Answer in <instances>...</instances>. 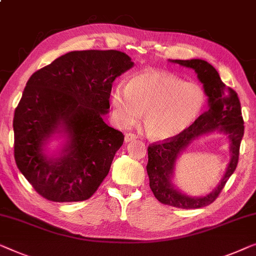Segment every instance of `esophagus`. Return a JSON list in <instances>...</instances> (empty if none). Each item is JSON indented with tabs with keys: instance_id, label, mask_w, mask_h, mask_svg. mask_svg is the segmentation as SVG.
<instances>
[{
	"instance_id": "obj_1",
	"label": "esophagus",
	"mask_w": 256,
	"mask_h": 256,
	"mask_svg": "<svg viewBox=\"0 0 256 256\" xmlns=\"http://www.w3.org/2000/svg\"><path fill=\"white\" fill-rule=\"evenodd\" d=\"M136 138H137L136 135L132 134V132H127V134L124 135V142H126V143L130 142V140H136Z\"/></svg>"
}]
</instances>
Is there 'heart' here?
I'll list each match as a JSON object with an SVG mask.
<instances>
[{"label": "heart", "instance_id": "1", "mask_svg": "<svg viewBox=\"0 0 256 256\" xmlns=\"http://www.w3.org/2000/svg\"><path fill=\"white\" fill-rule=\"evenodd\" d=\"M110 104L119 127H132L144 112L148 136L162 140L179 136L190 127L204 107L206 94L198 83L148 69L132 76L126 88H114Z\"/></svg>", "mask_w": 256, "mask_h": 256}]
</instances>
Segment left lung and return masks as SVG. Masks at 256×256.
<instances>
[{"mask_svg":"<svg viewBox=\"0 0 256 256\" xmlns=\"http://www.w3.org/2000/svg\"><path fill=\"white\" fill-rule=\"evenodd\" d=\"M198 74L208 97V110L188 127L182 134L166 140L162 143H154L148 148L146 172L150 180V188L154 198L162 202L181 209H196L209 206L218 198L228 178L238 165L239 149L244 136V120L238 94L231 88L222 82L220 74L212 66L201 58L192 60H170ZM218 131L228 136L232 159L227 172L216 188L206 196H190L176 188L172 182L175 162L182 151L200 136Z\"/></svg>","mask_w":256,"mask_h":256,"instance_id":"8db88e82","label":"left lung"}]
</instances>
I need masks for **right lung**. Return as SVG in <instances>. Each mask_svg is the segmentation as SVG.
<instances>
[{
    "label": "right lung",
    "mask_w": 256,
    "mask_h": 256,
    "mask_svg": "<svg viewBox=\"0 0 256 256\" xmlns=\"http://www.w3.org/2000/svg\"><path fill=\"white\" fill-rule=\"evenodd\" d=\"M132 66L119 50H75L30 77L14 110V160L42 198L84 201L100 186L124 140L102 116L113 82ZM58 134L64 144L48 155L46 144Z\"/></svg>",
    "instance_id": "obj_1"
}]
</instances>
